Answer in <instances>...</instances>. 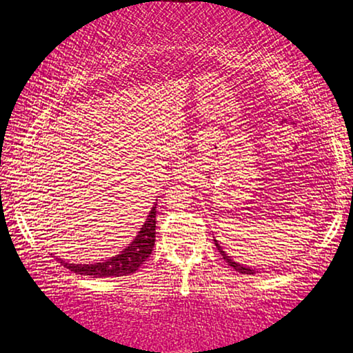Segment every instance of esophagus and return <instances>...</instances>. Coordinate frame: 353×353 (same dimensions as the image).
Returning a JSON list of instances; mask_svg holds the SVG:
<instances>
[{
	"instance_id": "1",
	"label": "esophagus",
	"mask_w": 353,
	"mask_h": 353,
	"mask_svg": "<svg viewBox=\"0 0 353 353\" xmlns=\"http://www.w3.org/2000/svg\"><path fill=\"white\" fill-rule=\"evenodd\" d=\"M174 174H176L177 179L188 177V174H190V170H188L187 163H179L177 168H176V171H174Z\"/></svg>"
}]
</instances>
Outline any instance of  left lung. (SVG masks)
Masks as SVG:
<instances>
[{"label": "left lung", "instance_id": "left-lung-1", "mask_svg": "<svg viewBox=\"0 0 353 353\" xmlns=\"http://www.w3.org/2000/svg\"><path fill=\"white\" fill-rule=\"evenodd\" d=\"M214 245H216L217 250H219L221 256L224 257V261L227 262V264L230 265V267H233V269H235L236 272H240V274H246V275H254L256 272H257L256 269H251V267H245V265H243V264H238V262L233 261L230 256H227V252H225L224 250H222V246L219 245V243H217V240H214Z\"/></svg>", "mask_w": 353, "mask_h": 353}]
</instances>
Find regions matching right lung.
I'll return each mask as SVG.
<instances>
[{"mask_svg": "<svg viewBox=\"0 0 353 353\" xmlns=\"http://www.w3.org/2000/svg\"><path fill=\"white\" fill-rule=\"evenodd\" d=\"M155 227H157V205H153L152 211L148 212L147 221L143 222L141 230L129 245L123 250L120 254L110 257L96 264H70L62 259L61 262L63 267L72 270L73 274L78 275H89L92 278L101 276H123L134 274L143 262L148 259L152 254L153 246H155Z\"/></svg>", "mask_w": 353, "mask_h": 353, "instance_id": "obj_1", "label": "right lung"}]
</instances>
